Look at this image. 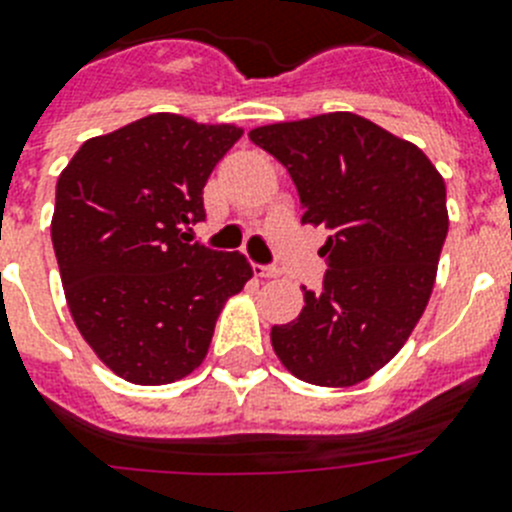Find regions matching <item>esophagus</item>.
Segmentation results:
<instances>
[{
  "label": "esophagus",
  "instance_id": "obj_1",
  "mask_svg": "<svg viewBox=\"0 0 512 512\" xmlns=\"http://www.w3.org/2000/svg\"><path fill=\"white\" fill-rule=\"evenodd\" d=\"M253 274H256V277H261V279H274V277H279V274H282V271H279L277 266L253 264Z\"/></svg>",
  "mask_w": 512,
  "mask_h": 512
}]
</instances>
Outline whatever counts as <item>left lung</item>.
I'll use <instances>...</instances> for the list:
<instances>
[{"instance_id":"1","label":"left lung","mask_w":512,"mask_h":512,"mask_svg":"<svg viewBox=\"0 0 512 512\" xmlns=\"http://www.w3.org/2000/svg\"><path fill=\"white\" fill-rule=\"evenodd\" d=\"M295 182L302 223L325 225L320 292L271 328L289 372L351 387L379 372L423 315L449 233L446 184L408 140L354 112L277 122L248 133Z\"/></svg>"}]
</instances>
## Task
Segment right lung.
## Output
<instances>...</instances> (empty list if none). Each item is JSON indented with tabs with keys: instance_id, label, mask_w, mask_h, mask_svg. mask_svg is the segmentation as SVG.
I'll list each match as a JSON object with an SVG mask.
<instances>
[{
	"instance_id": "add662e5",
	"label": "right lung",
	"mask_w": 512,
	"mask_h": 512,
	"mask_svg": "<svg viewBox=\"0 0 512 512\" xmlns=\"http://www.w3.org/2000/svg\"><path fill=\"white\" fill-rule=\"evenodd\" d=\"M243 135L156 112L87 140L56 184L51 238L71 318L133 384H169L205 359L225 300L253 277L238 251L189 243L202 189Z\"/></svg>"
}]
</instances>
